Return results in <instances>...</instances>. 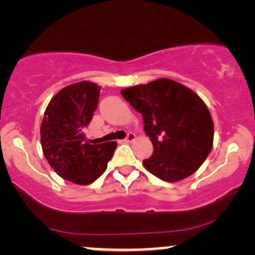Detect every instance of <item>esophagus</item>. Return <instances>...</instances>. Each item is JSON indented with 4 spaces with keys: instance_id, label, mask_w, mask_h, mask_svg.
<instances>
[{
    "instance_id": "obj_1",
    "label": "esophagus",
    "mask_w": 255,
    "mask_h": 255,
    "mask_svg": "<svg viewBox=\"0 0 255 255\" xmlns=\"http://www.w3.org/2000/svg\"><path fill=\"white\" fill-rule=\"evenodd\" d=\"M134 139H136V136H134V133L130 132V133L128 134V137H127V138L124 139V142H127V143H131V142H133Z\"/></svg>"
}]
</instances>
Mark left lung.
Here are the masks:
<instances>
[{
    "mask_svg": "<svg viewBox=\"0 0 255 255\" xmlns=\"http://www.w3.org/2000/svg\"><path fill=\"white\" fill-rule=\"evenodd\" d=\"M121 93L143 116L145 133L154 145L152 156L143 161L145 169L168 182L196 173L214 144V122L199 95L164 77Z\"/></svg>",
    "mask_w": 255,
    "mask_h": 255,
    "instance_id": "8db88e82",
    "label": "left lung"
}]
</instances>
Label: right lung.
Listing matches in <instances>:
<instances>
[{
	"instance_id": "add662e5",
	"label": "right lung",
	"mask_w": 255,
	"mask_h": 255,
	"mask_svg": "<svg viewBox=\"0 0 255 255\" xmlns=\"http://www.w3.org/2000/svg\"><path fill=\"white\" fill-rule=\"evenodd\" d=\"M101 87L81 81L61 89L50 100L40 125L44 156L64 180L76 185L94 182L107 168L116 142L91 144L83 128L97 110Z\"/></svg>"
}]
</instances>
